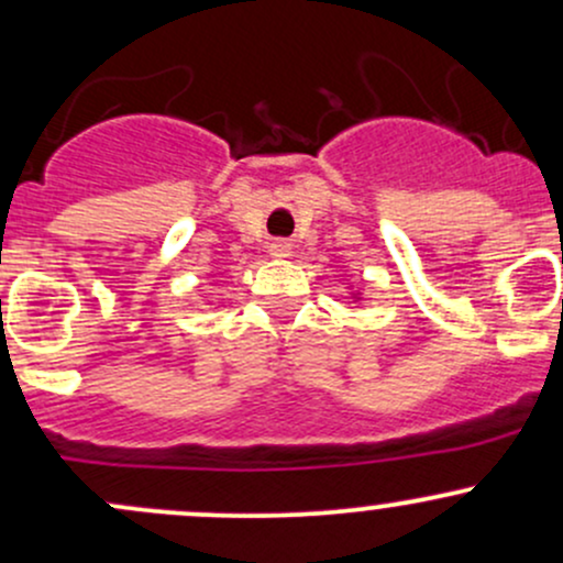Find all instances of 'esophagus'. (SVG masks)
Instances as JSON below:
<instances>
[{"mask_svg":"<svg viewBox=\"0 0 563 563\" xmlns=\"http://www.w3.org/2000/svg\"><path fill=\"white\" fill-rule=\"evenodd\" d=\"M269 253L275 258H286L291 256V245H288L286 240H275V243H269Z\"/></svg>","mask_w":563,"mask_h":563,"instance_id":"34e87169","label":"esophagus"}]
</instances>
